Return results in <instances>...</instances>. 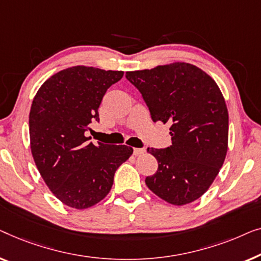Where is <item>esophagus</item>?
<instances>
[{
    "label": "esophagus",
    "instance_id": "34e87169",
    "mask_svg": "<svg viewBox=\"0 0 261 261\" xmlns=\"http://www.w3.org/2000/svg\"><path fill=\"white\" fill-rule=\"evenodd\" d=\"M144 152H145L144 149H139V148L134 149V155L135 156H139V155H142V153H144Z\"/></svg>",
    "mask_w": 261,
    "mask_h": 261
}]
</instances>
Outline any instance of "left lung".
<instances>
[{
    "label": "left lung",
    "instance_id": "left-lung-1",
    "mask_svg": "<svg viewBox=\"0 0 261 261\" xmlns=\"http://www.w3.org/2000/svg\"><path fill=\"white\" fill-rule=\"evenodd\" d=\"M125 76L142 93L153 122L170 124L171 145L148 148L159 169L145 178L146 186L175 205L197 200L218 176L228 149V111L218 84L187 62Z\"/></svg>",
    "mask_w": 261,
    "mask_h": 261
}]
</instances>
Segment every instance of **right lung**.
Segmentation results:
<instances>
[{
    "mask_svg": "<svg viewBox=\"0 0 261 261\" xmlns=\"http://www.w3.org/2000/svg\"><path fill=\"white\" fill-rule=\"evenodd\" d=\"M123 71L73 66L42 84L29 112L31 150L36 168L58 200L75 209L108 195L115 172L132 155L126 145L89 143L85 132L99 120L106 91Z\"/></svg>",
    "mask_w": 261,
    "mask_h": 261,
    "instance_id": "add662e5",
    "label": "right lung"
}]
</instances>
